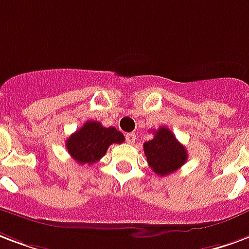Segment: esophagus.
<instances>
[{"mask_svg":"<svg viewBox=\"0 0 249 249\" xmlns=\"http://www.w3.org/2000/svg\"><path fill=\"white\" fill-rule=\"evenodd\" d=\"M125 140H126V142L128 143H134L136 142V140H137V136L134 133H128L125 136Z\"/></svg>","mask_w":249,"mask_h":249,"instance_id":"34e87169","label":"esophagus"}]
</instances>
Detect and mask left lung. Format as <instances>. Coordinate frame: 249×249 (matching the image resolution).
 Returning <instances> with one entry per match:
<instances>
[{"label":"left lung","instance_id":"left-lung-1","mask_svg":"<svg viewBox=\"0 0 249 249\" xmlns=\"http://www.w3.org/2000/svg\"><path fill=\"white\" fill-rule=\"evenodd\" d=\"M148 165L158 176L165 177L177 171L187 161V152L170 129L161 126L154 137L143 143Z\"/></svg>","mask_w":249,"mask_h":249}]
</instances>
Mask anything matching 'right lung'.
<instances>
[{
  "label": "right lung",
  "mask_w": 249,
  "mask_h": 249,
  "mask_svg": "<svg viewBox=\"0 0 249 249\" xmlns=\"http://www.w3.org/2000/svg\"><path fill=\"white\" fill-rule=\"evenodd\" d=\"M124 134L113 126L106 128L97 121H87L66 141L70 156L80 165L100 160L112 143L124 142Z\"/></svg>",
  "instance_id": "obj_1"
}]
</instances>
